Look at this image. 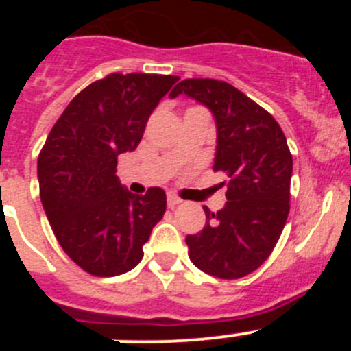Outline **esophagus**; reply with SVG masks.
<instances>
[{"mask_svg": "<svg viewBox=\"0 0 351 351\" xmlns=\"http://www.w3.org/2000/svg\"><path fill=\"white\" fill-rule=\"evenodd\" d=\"M181 202H182V200L178 197V195H173V193L167 195V204H169V207H172V209L176 206H179V204H181Z\"/></svg>", "mask_w": 351, "mask_h": 351, "instance_id": "1", "label": "esophagus"}]
</instances>
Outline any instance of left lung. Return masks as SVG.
Masks as SVG:
<instances>
[{
    "instance_id": "1",
    "label": "left lung",
    "mask_w": 351,
    "mask_h": 351,
    "mask_svg": "<svg viewBox=\"0 0 351 351\" xmlns=\"http://www.w3.org/2000/svg\"><path fill=\"white\" fill-rule=\"evenodd\" d=\"M186 95L206 105L216 121V172L228 178L226 204L206 210V226L186 237L200 271L237 280L258 269L274 250L290 210L293 161L274 117L228 82L186 79L170 98ZM225 182H221V186Z\"/></svg>"
}]
</instances>
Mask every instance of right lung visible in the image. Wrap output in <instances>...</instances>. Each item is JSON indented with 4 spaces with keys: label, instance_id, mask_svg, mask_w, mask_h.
Returning <instances> with one entry per match:
<instances>
[{
    "label": "right lung",
    "instance_id": "add662e5",
    "mask_svg": "<svg viewBox=\"0 0 351 351\" xmlns=\"http://www.w3.org/2000/svg\"><path fill=\"white\" fill-rule=\"evenodd\" d=\"M179 77L110 73L82 89L56 121L38 156L40 198L58 243L84 271H132L163 218L165 191L133 195L116 176L117 156L135 151L145 123Z\"/></svg>",
    "mask_w": 351,
    "mask_h": 351
}]
</instances>
